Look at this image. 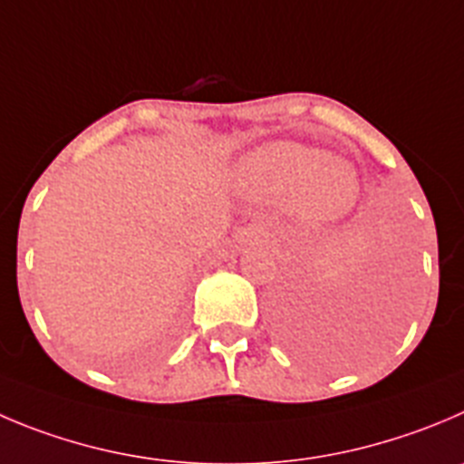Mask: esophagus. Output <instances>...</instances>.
I'll use <instances>...</instances> for the list:
<instances>
[{"mask_svg": "<svg viewBox=\"0 0 464 464\" xmlns=\"http://www.w3.org/2000/svg\"><path fill=\"white\" fill-rule=\"evenodd\" d=\"M261 240V228L258 227H245L236 233V245L237 246H249L254 242Z\"/></svg>", "mask_w": 464, "mask_h": 464, "instance_id": "obj_1", "label": "esophagus"}]
</instances>
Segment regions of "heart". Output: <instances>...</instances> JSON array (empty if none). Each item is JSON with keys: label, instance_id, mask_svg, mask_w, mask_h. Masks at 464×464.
Listing matches in <instances>:
<instances>
[{"label": "heart", "instance_id": "1", "mask_svg": "<svg viewBox=\"0 0 464 464\" xmlns=\"http://www.w3.org/2000/svg\"><path fill=\"white\" fill-rule=\"evenodd\" d=\"M245 192L270 201H295L309 222L330 224L348 215L359 197L357 171L345 160L293 141L254 150L237 169Z\"/></svg>", "mask_w": 464, "mask_h": 464}]
</instances>
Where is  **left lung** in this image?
<instances>
[{"label": "left lung", "instance_id": "8db88e82", "mask_svg": "<svg viewBox=\"0 0 464 464\" xmlns=\"http://www.w3.org/2000/svg\"><path fill=\"white\" fill-rule=\"evenodd\" d=\"M401 279H363L332 311H318L302 297L285 302L276 330L285 345L311 359L350 357L392 334L405 314Z\"/></svg>", "mask_w": 464, "mask_h": 464}]
</instances>
